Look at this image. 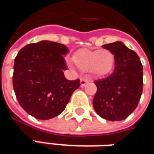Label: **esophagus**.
Returning <instances> with one entry per match:
<instances>
[{
    "instance_id": "obj_1",
    "label": "esophagus",
    "mask_w": 154,
    "mask_h": 154,
    "mask_svg": "<svg viewBox=\"0 0 154 154\" xmlns=\"http://www.w3.org/2000/svg\"><path fill=\"white\" fill-rule=\"evenodd\" d=\"M88 82H88V80L85 79V78H82V79H81V81H80L81 87H85V86H86V85H87Z\"/></svg>"
}]
</instances>
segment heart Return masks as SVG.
Listing matches in <instances>:
<instances>
[{
    "label": "heart",
    "mask_w": 154,
    "mask_h": 154,
    "mask_svg": "<svg viewBox=\"0 0 154 154\" xmlns=\"http://www.w3.org/2000/svg\"><path fill=\"white\" fill-rule=\"evenodd\" d=\"M74 64L83 72L91 71L96 76L110 73L115 65V55L108 49L81 48L73 54Z\"/></svg>",
    "instance_id": "heart-1"
}]
</instances>
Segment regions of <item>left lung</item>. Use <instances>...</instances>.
Here are the masks:
<instances>
[{
    "mask_svg": "<svg viewBox=\"0 0 154 154\" xmlns=\"http://www.w3.org/2000/svg\"><path fill=\"white\" fill-rule=\"evenodd\" d=\"M102 47L115 55V69L103 79L95 81L97 87L93 106L98 116L110 121L126 119L135 110L143 91V65L134 51L122 42Z\"/></svg>",
    "mask_w": 154,
    "mask_h": 154,
    "instance_id": "1",
    "label": "left lung"
}]
</instances>
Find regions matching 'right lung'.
Instances as JSON below:
<instances>
[{"label":"right lung","mask_w":154,"mask_h":154,"mask_svg":"<svg viewBox=\"0 0 154 154\" xmlns=\"http://www.w3.org/2000/svg\"><path fill=\"white\" fill-rule=\"evenodd\" d=\"M64 44L43 40L29 44L15 58L13 87L19 104L38 119H49L66 108L72 94L80 87V80L69 81L64 57Z\"/></svg>","instance_id":"1"}]
</instances>
